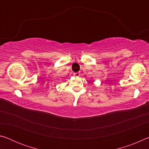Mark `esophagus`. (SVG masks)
Returning a JSON list of instances; mask_svg holds the SVG:
<instances>
[{
	"mask_svg": "<svg viewBox=\"0 0 149 149\" xmlns=\"http://www.w3.org/2000/svg\"><path fill=\"white\" fill-rule=\"evenodd\" d=\"M74 75L75 76H77V77H79V75H80V72H75V73H74Z\"/></svg>",
	"mask_w": 149,
	"mask_h": 149,
	"instance_id": "esophagus-1",
	"label": "esophagus"
}]
</instances>
